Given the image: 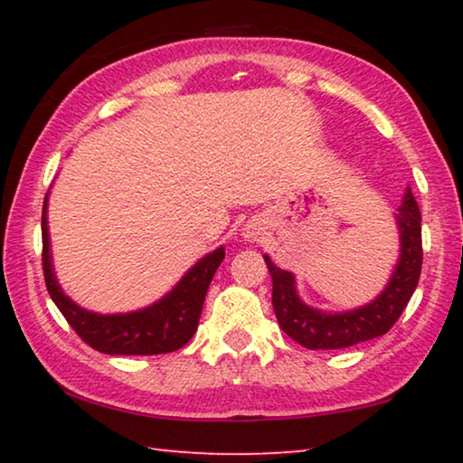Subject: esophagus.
<instances>
[{
  "label": "esophagus",
  "instance_id": "34e87169",
  "mask_svg": "<svg viewBox=\"0 0 463 463\" xmlns=\"http://www.w3.org/2000/svg\"><path fill=\"white\" fill-rule=\"evenodd\" d=\"M263 234H265V222L260 221V218H257V221L247 222L245 229H242V237H245V241H249V242L261 241Z\"/></svg>",
  "mask_w": 463,
  "mask_h": 463
}]
</instances>
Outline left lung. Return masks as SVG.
I'll return each instance as SVG.
<instances>
[{
    "label": "left lung",
    "instance_id": "8db88e82",
    "mask_svg": "<svg viewBox=\"0 0 463 463\" xmlns=\"http://www.w3.org/2000/svg\"><path fill=\"white\" fill-rule=\"evenodd\" d=\"M394 218L401 237L394 271L386 288L359 308L326 312L310 307L298 294L294 273L278 268L269 255H263L273 279L271 304L281 331L307 349H343L386 335L402 315L420 278V213L411 187H406Z\"/></svg>",
    "mask_w": 463,
    "mask_h": 463
}]
</instances>
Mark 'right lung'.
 Returning <instances> with one entry per match:
<instances>
[{
	"instance_id": "right-lung-1",
	"label": "right lung",
	"mask_w": 463,
	"mask_h": 463,
	"mask_svg": "<svg viewBox=\"0 0 463 463\" xmlns=\"http://www.w3.org/2000/svg\"><path fill=\"white\" fill-rule=\"evenodd\" d=\"M46 214L49 194L44 195L43 203V269L46 289L61 315L90 347L108 355H159L182 349L192 339L198 328L210 281L224 260L222 245L195 261L184 278L156 302L132 312L99 315L80 307L62 292L52 265Z\"/></svg>"
}]
</instances>
